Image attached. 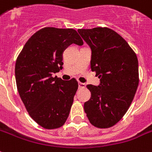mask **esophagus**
Segmentation results:
<instances>
[{"mask_svg":"<svg viewBox=\"0 0 152 152\" xmlns=\"http://www.w3.org/2000/svg\"><path fill=\"white\" fill-rule=\"evenodd\" d=\"M79 88H85L86 87V84L85 83H80L79 82Z\"/></svg>","mask_w":152,"mask_h":152,"instance_id":"34e87169","label":"esophagus"}]
</instances>
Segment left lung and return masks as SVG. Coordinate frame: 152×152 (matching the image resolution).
Listing matches in <instances>:
<instances>
[{"label": "left lung", "mask_w": 152, "mask_h": 152, "mask_svg": "<svg viewBox=\"0 0 152 152\" xmlns=\"http://www.w3.org/2000/svg\"><path fill=\"white\" fill-rule=\"evenodd\" d=\"M78 33L91 49V68L100 79L87 85L91 97L84 103L90 123L97 128L116 124L127 112L139 83L138 60L128 43L107 27L80 29Z\"/></svg>", "instance_id": "left-lung-1"}]
</instances>
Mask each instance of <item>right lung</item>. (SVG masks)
Here are the masks:
<instances>
[{
    "instance_id": "add662e5",
    "label": "right lung",
    "mask_w": 152,
    "mask_h": 152,
    "mask_svg": "<svg viewBox=\"0 0 152 152\" xmlns=\"http://www.w3.org/2000/svg\"><path fill=\"white\" fill-rule=\"evenodd\" d=\"M72 44H83L75 29L45 27L29 38L16 60L19 96L32 119L44 129L64 125L78 89L75 79L52 77L62 69L64 50Z\"/></svg>"
}]
</instances>
